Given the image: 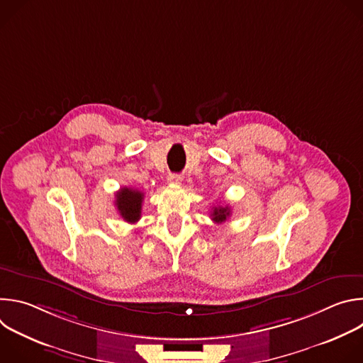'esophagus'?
<instances>
[{"label":"esophagus","instance_id":"1","mask_svg":"<svg viewBox=\"0 0 363 363\" xmlns=\"http://www.w3.org/2000/svg\"><path fill=\"white\" fill-rule=\"evenodd\" d=\"M168 181L169 184H174V185H179L182 182V177L178 175V174H169L168 177Z\"/></svg>","mask_w":363,"mask_h":363}]
</instances>
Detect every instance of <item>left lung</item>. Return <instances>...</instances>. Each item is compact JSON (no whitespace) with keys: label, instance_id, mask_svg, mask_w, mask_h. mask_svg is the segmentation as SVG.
<instances>
[{"label":"left lung","instance_id":"8db88e82","mask_svg":"<svg viewBox=\"0 0 363 363\" xmlns=\"http://www.w3.org/2000/svg\"><path fill=\"white\" fill-rule=\"evenodd\" d=\"M231 216V210L228 205H218V206H213V213H211V220L216 224H223L228 220V217Z\"/></svg>","mask_w":363,"mask_h":363}]
</instances>
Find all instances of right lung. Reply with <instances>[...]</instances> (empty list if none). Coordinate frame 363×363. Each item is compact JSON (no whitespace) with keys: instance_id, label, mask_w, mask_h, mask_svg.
Here are the masks:
<instances>
[{"instance_id":"right-lung-1","label":"right lung","mask_w":363,"mask_h":363,"mask_svg":"<svg viewBox=\"0 0 363 363\" xmlns=\"http://www.w3.org/2000/svg\"><path fill=\"white\" fill-rule=\"evenodd\" d=\"M115 196H116L115 205L121 217L129 224L138 223L142 213L143 192L125 186V188H121Z\"/></svg>"}]
</instances>
